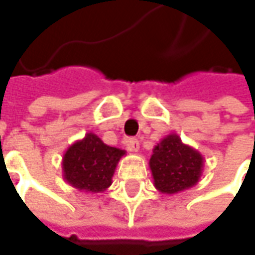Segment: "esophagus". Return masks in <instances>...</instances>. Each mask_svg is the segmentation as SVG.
<instances>
[{"label":"esophagus","mask_w":255,"mask_h":255,"mask_svg":"<svg viewBox=\"0 0 255 255\" xmlns=\"http://www.w3.org/2000/svg\"><path fill=\"white\" fill-rule=\"evenodd\" d=\"M126 146H128V150H130V152H137V150L140 149V143H139V140H137V139H133V137L126 140Z\"/></svg>","instance_id":"34e87169"}]
</instances>
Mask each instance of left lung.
<instances>
[{"label": "left lung", "mask_w": 255, "mask_h": 255, "mask_svg": "<svg viewBox=\"0 0 255 255\" xmlns=\"http://www.w3.org/2000/svg\"><path fill=\"white\" fill-rule=\"evenodd\" d=\"M153 184L163 194H176L196 186L204 167V157L180 136L170 133L153 147L149 160Z\"/></svg>", "instance_id": "1"}]
</instances>
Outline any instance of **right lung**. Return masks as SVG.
<instances>
[{"label": "right lung", "mask_w": 255, "mask_h": 255, "mask_svg": "<svg viewBox=\"0 0 255 255\" xmlns=\"http://www.w3.org/2000/svg\"><path fill=\"white\" fill-rule=\"evenodd\" d=\"M125 150L108 146L99 136L89 132L72 143L62 157L65 181L79 191L102 193L111 184Z\"/></svg>", "instance_id": "right-lung-1"}]
</instances>
